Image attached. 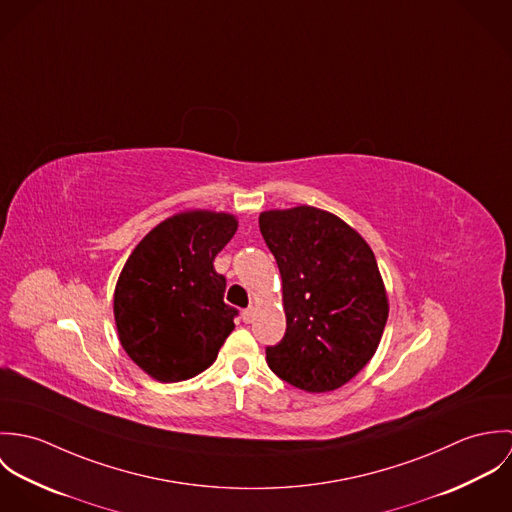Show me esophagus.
Masks as SVG:
<instances>
[{
    "mask_svg": "<svg viewBox=\"0 0 512 512\" xmlns=\"http://www.w3.org/2000/svg\"><path fill=\"white\" fill-rule=\"evenodd\" d=\"M254 315H256V309L250 305V307H246V309L242 311V321H244V323H252V321H254Z\"/></svg>",
    "mask_w": 512,
    "mask_h": 512,
    "instance_id": "esophagus-1",
    "label": "esophagus"
}]
</instances>
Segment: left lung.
Masks as SVG:
<instances>
[{"instance_id": "left-lung-1", "label": "left lung", "mask_w": 512, "mask_h": 512, "mask_svg": "<svg viewBox=\"0 0 512 512\" xmlns=\"http://www.w3.org/2000/svg\"><path fill=\"white\" fill-rule=\"evenodd\" d=\"M280 276L286 335L266 363L305 392H331L374 357L388 293L365 238L337 215L299 205L260 213Z\"/></svg>"}]
</instances>
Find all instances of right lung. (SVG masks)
Returning <instances> with one entry per match:
<instances>
[{"label": "right lung", "instance_id": "add662e5", "mask_svg": "<svg viewBox=\"0 0 512 512\" xmlns=\"http://www.w3.org/2000/svg\"><path fill=\"white\" fill-rule=\"evenodd\" d=\"M238 228L224 211L191 209L153 226L126 260L114 290L118 339L157 382H179L213 365L234 329L215 258Z\"/></svg>", "mask_w": 512, "mask_h": 512}]
</instances>
